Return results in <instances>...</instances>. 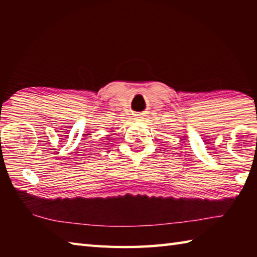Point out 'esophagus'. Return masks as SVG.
I'll return each mask as SVG.
<instances>
[{
  "label": "esophagus",
  "mask_w": 257,
  "mask_h": 257,
  "mask_svg": "<svg viewBox=\"0 0 257 257\" xmlns=\"http://www.w3.org/2000/svg\"><path fill=\"white\" fill-rule=\"evenodd\" d=\"M136 119H137V120H138V121H141V120H143L144 118H143V117H141V116H137V118H136Z\"/></svg>",
  "instance_id": "1"
}]
</instances>
